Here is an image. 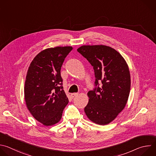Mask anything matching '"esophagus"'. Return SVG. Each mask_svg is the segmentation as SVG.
Returning a JSON list of instances; mask_svg holds the SVG:
<instances>
[{"label": "esophagus", "mask_w": 156, "mask_h": 156, "mask_svg": "<svg viewBox=\"0 0 156 156\" xmlns=\"http://www.w3.org/2000/svg\"><path fill=\"white\" fill-rule=\"evenodd\" d=\"M76 95H78V93H72V94H71V97L72 98H74Z\"/></svg>", "instance_id": "obj_1"}]
</instances>
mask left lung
<instances>
[{"label":"left lung","instance_id":"8db88e82","mask_svg":"<svg viewBox=\"0 0 156 156\" xmlns=\"http://www.w3.org/2000/svg\"><path fill=\"white\" fill-rule=\"evenodd\" d=\"M93 67L95 88L87 93V118L99 125L113 121L124 108L130 90V75L123 57L105 45H84L77 49ZM98 82L102 83L99 87Z\"/></svg>","mask_w":156,"mask_h":156}]
</instances>
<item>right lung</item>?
<instances>
[{"mask_svg": "<svg viewBox=\"0 0 156 156\" xmlns=\"http://www.w3.org/2000/svg\"><path fill=\"white\" fill-rule=\"evenodd\" d=\"M72 49V46L44 49L29 67L24 86L26 106L33 117L44 126L58 123L69 103L63 89L61 69Z\"/></svg>", "mask_w": 156, "mask_h": 156, "instance_id": "right-lung-1", "label": "right lung"}]
</instances>
